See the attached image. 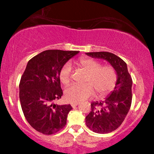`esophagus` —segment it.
Masks as SVG:
<instances>
[{
    "label": "esophagus",
    "instance_id": "34e87169",
    "mask_svg": "<svg viewBox=\"0 0 154 154\" xmlns=\"http://www.w3.org/2000/svg\"><path fill=\"white\" fill-rule=\"evenodd\" d=\"M79 104H80V103H71V106H72V107H75V106H78Z\"/></svg>",
    "mask_w": 154,
    "mask_h": 154
}]
</instances>
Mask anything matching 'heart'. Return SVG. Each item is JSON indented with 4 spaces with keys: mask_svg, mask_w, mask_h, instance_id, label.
<instances>
[{
    "mask_svg": "<svg viewBox=\"0 0 154 154\" xmlns=\"http://www.w3.org/2000/svg\"><path fill=\"white\" fill-rule=\"evenodd\" d=\"M79 68L87 73L85 84L73 85L65 91V98L70 103H80L92 97L96 92L98 97H104L116 87L118 74L113 66H101V63L89 57H82L76 63ZM72 68L66 63L60 69L59 79L62 84L68 86L71 81Z\"/></svg>",
    "mask_w": 154,
    "mask_h": 154,
    "instance_id": "b5f03b06",
    "label": "heart"
}]
</instances>
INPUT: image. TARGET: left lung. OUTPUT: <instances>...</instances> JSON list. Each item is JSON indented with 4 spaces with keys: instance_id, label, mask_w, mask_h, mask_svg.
Listing matches in <instances>:
<instances>
[{
    "instance_id": "1",
    "label": "left lung",
    "mask_w": 154,
    "mask_h": 154,
    "mask_svg": "<svg viewBox=\"0 0 154 154\" xmlns=\"http://www.w3.org/2000/svg\"><path fill=\"white\" fill-rule=\"evenodd\" d=\"M88 56L108 61L116 70L118 80L114 90L103 101L91 103V112L86 117V126L97 133H108L119 128L125 119L132 103V80L127 64L109 52L86 53Z\"/></svg>"
}]
</instances>
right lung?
<instances>
[{
  "label": "right lung",
  "instance_id": "1",
  "mask_svg": "<svg viewBox=\"0 0 154 154\" xmlns=\"http://www.w3.org/2000/svg\"><path fill=\"white\" fill-rule=\"evenodd\" d=\"M79 51L48 50L27 63L19 83V98L29 125L45 135L57 133L66 125L70 104H54L63 96L59 73Z\"/></svg>",
  "mask_w": 154,
  "mask_h": 154
}]
</instances>
